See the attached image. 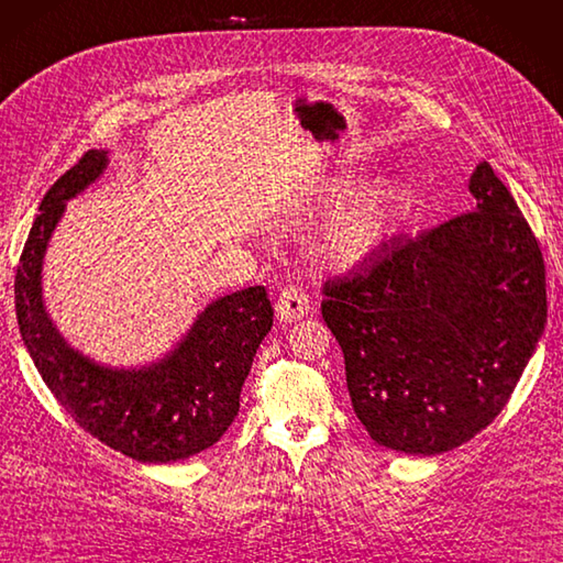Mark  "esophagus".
<instances>
[{
    "label": "esophagus",
    "instance_id": "34e87169",
    "mask_svg": "<svg viewBox=\"0 0 563 563\" xmlns=\"http://www.w3.org/2000/svg\"><path fill=\"white\" fill-rule=\"evenodd\" d=\"M276 313L285 323H295L299 319H305L309 313V295L297 285L283 287L276 301Z\"/></svg>",
    "mask_w": 563,
    "mask_h": 563
}]
</instances>
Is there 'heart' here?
I'll return each instance as SVG.
<instances>
[{
    "mask_svg": "<svg viewBox=\"0 0 563 563\" xmlns=\"http://www.w3.org/2000/svg\"><path fill=\"white\" fill-rule=\"evenodd\" d=\"M405 197L395 180L380 178L364 185L323 225L321 254L338 268H350L376 254L393 235Z\"/></svg>",
    "mask_w": 563,
    "mask_h": 563,
    "instance_id": "heart-1",
    "label": "heart"
}]
</instances>
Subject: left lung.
<instances>
[{
	"label": "left lung",
	"mask_w": 563,
	"mask_h": 563,
	"mask_svg": "<svg viewBox=\"0 0 563 563\" xmlns=\"http://www.w3.org/2000/svg\"><path fill=\"white\" fill-rule=\"evenodd\" d=\"M471 211L393 238L323 283L354 413L387 450L442 454L507 407L547 321L544 258L493 166Z\"/></svg>",
	"instance_id": "8db88e82"
}]
</instances>
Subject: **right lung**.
<instances>
[{
	"label": "right lung",
	"instance_id": "1",
	"mask_svg": "<svg viewBox=\"0 0 563 563\" xmlns=\"http://www.w3.org/2000/svg\"><path fill=\"white\" fill-rule=\"evenodd\" d=\"M104 166L107 152H85L42 199L13 280L19 330L42 380L85 432L142 464H168L209 450L235 421L273 307L264 285L216 299L176 352L142 371H111L70 350L42 307V256L64 201Z\"/></svg>",
	"mask_w": 563,
	"mask_h": 563
}]
</instances>
